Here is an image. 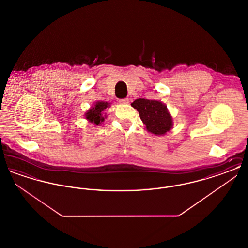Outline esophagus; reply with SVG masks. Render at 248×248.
Here are the masks:
<instances>
[{"label": "esophagus", "mask_w": 248, "mask_h": 248, "mask_svg": "<svg viewBox=\"0 0 248 248\" xmlns=\"http://www.w3.org/2000/svg\"><path fill=\"white\" fill-rule=\"evenodd\" d=\"M120 104H128L129 103V99L128 98H124V99H120L119 100Z\"/></svg>", "instance_id": "34e87169"}]
</instances>
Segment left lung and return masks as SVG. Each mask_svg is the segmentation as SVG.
I'll list each match as a JSON object with an SVG mask.
<instances>
[{
  "mask_svg": "<svg viewBox=\"0 0 248 248\" xmlns=\"http://www.w3.org/2000/svg\"><path fill=\"white\" fill-rule=\"evenodd\" d=\"M131 106L139 111L147 131L155 136H164L173 127V118L162 101L138 98Z\"/></svg>",
  "mask_w": 248,
  "mask_h": 248,
  "instance_id": "obj_1",
  "label": "left lung"
}]
</instances>
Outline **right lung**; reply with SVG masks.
<instances>
[{"instance_id":"add662e5","label":"right lung","mask_w":248,"mask_h":248,"mask_svg":"<svg viewBox=\"0 0 248 248\" xmlns=\"http://www.w3.org/2000/svg\"><path fill=\"white\" fill-rule=\"evenodd\" d=\"M109 107L110 103L107 101L94 102L92 107L88 108V110L84 113V117L91 124H94V125H100L105 118H107L106 113L103 115V111Z\"/></svg>"}]
</instances>
